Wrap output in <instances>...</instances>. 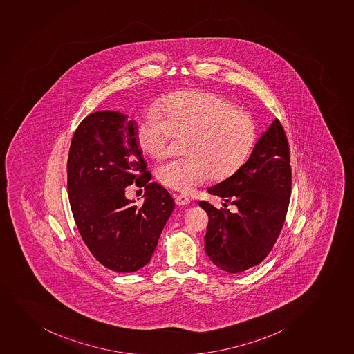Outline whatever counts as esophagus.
Here are the masks:
<instances>
[{
	"label": "esophagus",
	"instance_id": "obj_1",
	"mask_svg": "<svg viewBox=\"0 0 354 354\" xmlns=\"http://www.w3.org/2000/svg\"><path fill=\"white\" fill-rule=\"evenodd\" d=\"M175 201L176 204L179 205V206H184V205L190 204L191 199L190 197L184 196V194H178V196H176Z\"/></svg>",
	"mask_w": 354,
	"mask_h": 354
}]
</instances>
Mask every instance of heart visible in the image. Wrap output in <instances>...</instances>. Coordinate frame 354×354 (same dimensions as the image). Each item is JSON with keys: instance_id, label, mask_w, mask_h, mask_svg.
I'll return each instance as SVG.
<instances>
[{"instance_id": "heart-1", "label": "heart", "mask_w": 354, "mask_h": 354, "mask_svg": "<svg viewBox=\"0 0 354 354\" xmlns=\"http://www.w3.org/2000/svg\"><path fill=\"white\" fill-rule=\"evenodd\" d=\"M171 136H189L187 158L160 164L155 175L160 184L186 192L209 176L220 182L234 175L246 162L257 131L250 115L226 99L189 91L157 102L135 133L140 150L155 160L167 155Z\"/></svg>"}]
</instances>
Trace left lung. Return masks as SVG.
Here are the masks:
<instances>
[{
    "label": "left lung",
    "mask_w": 354,
    "mask_h": 354,
    "mask_svg": "<svg viewBox=\"0 0 354 354\" xmlns=\"http://www.w3.org/2000/svg\"><path fill=\"white\" fill-rule=\"evenodd\" d=\"M207 191L236 206L231 212L199 201L209 216L205 252L209 260L231 274L261 263L279 238L290 201V153L279 120L261 135L246 163Z\"/></svg>",
    "instance_id": "1"
}]
</instances>
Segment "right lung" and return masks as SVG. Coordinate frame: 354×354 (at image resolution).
<instances>
[{"instance_id": "1", "label": "right lung", "mask_w": 354, "mask_h": 354, "mask_svg": "<svg viewBox=\"0 0 354 354\" xmlns=\"http://www.w3.org/2000/svg\"><path fill=\"white\" fill-rule=\"evenodd\" d=\"M136 122L115 111L86 116L72 138L67 189L79 233L106 268L134 272L151 260L160 233L175 209L151 174L135 138ZM145 187L141 207L125 198V187Z\"/></svg>"}]
</instances>
